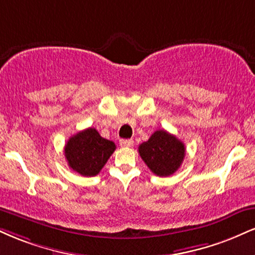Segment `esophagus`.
<instances>
[{
	"label": "esophagus",
	"instance_id": "esophagus-1",
	"mask_svg": "<svg viewBox=\"0 0 255 255\" xmlns=\"http://www.w3.org/2000/svg\"><path fill=\"white\" fill-rule=\"evenodd\" d=\"M134 141L133 139H122L120 140V145H121L122 147H130L133 146Z\"/></svg>",
	"mask_w": 255,
	"mask_h": 255
}]
</instances>
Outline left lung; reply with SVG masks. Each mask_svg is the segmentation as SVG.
Returning <instances> with one entry per match:
<instances>
[{"mask_svg":"<svg viewBox=\"0 0 255 255\" xmlns=\"http://www.w3.org/2000/svg\"><path fill=\"white\" fill-rule=\"evenodd\" d=\"M139 154L149 170L159 177H168L180 167L185 157V146L164 129L155 130L139 146Z\"/></svg>","mask_w":255,"mask_h":255,"instance_id":"obj_1","label":"left lung"}]
</instances>
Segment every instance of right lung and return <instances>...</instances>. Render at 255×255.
<instances>
[{"instance_id":"obj_1","label":"right lung","mask_w":255,"mask_h":255,"mask_svg":"<svg viewBox=\"0 0 255 255\" xmlns=\"http://www.w3.org/2000/svg\"><path fill=\"white\" fill-rule=\"evenodd\" d=\"M116 146L104 139L95 128H88L70 137L65 145V158L73 171L84 177L100 173Z\"/></svg>"}]
</instances>
